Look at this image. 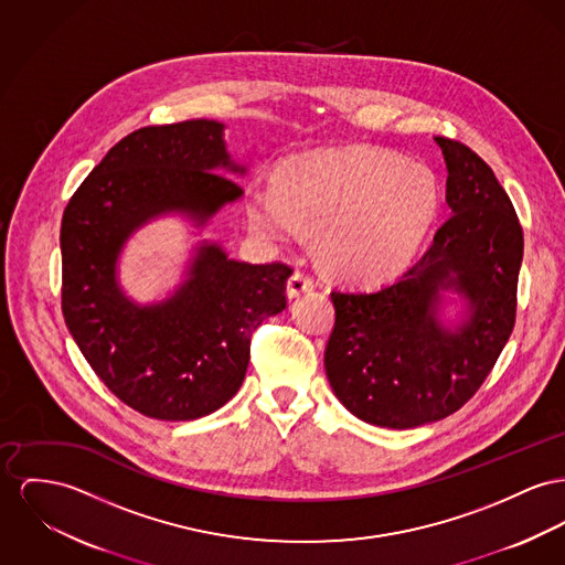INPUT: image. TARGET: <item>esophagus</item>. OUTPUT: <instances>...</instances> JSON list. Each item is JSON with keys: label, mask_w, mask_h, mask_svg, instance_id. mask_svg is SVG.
<instances>
[{"label": "esophagus", "mask_w": 565, "mask_h": 565, "mask_svg": "<svg viewBox=\"0 0 565 565\" xmlns=\"http://www.w3.org/2000/svg\"><path fill=\"white\" fill-rule=\"evenodd\" d=\"M315 278L312 276H308V274H303V271H296L289 280H287V294H289V298H298L301 294H306V291H312L315 289Z\"/></svg>", "instance_id": "esophagus-1"}]
</instances>
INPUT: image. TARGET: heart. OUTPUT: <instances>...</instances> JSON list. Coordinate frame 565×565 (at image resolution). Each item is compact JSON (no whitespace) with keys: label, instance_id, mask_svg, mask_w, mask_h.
I'll return each mask as SVG.
<instances>
[{"label":"heart","instance_id":"b5f03b06","mask_svg":"<svg viewBox=\"0 0 565 565\" xmlns=\"http://www.w3.org/2000/svg\"><path fill=\"white\" fill-rule=\"evenodd\" d=\"M439 210L433 171L394 151L344 148L294 160L280 186L250 194L248 221L276 244L317 228L323 262L337 274L375 282L414 259Z\"/></svg>","mask_w":565,"mask_h":565}]
</instances>
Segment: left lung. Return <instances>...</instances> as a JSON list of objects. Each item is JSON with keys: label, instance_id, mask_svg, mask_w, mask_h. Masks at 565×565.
I'll list each match as a JSON object with an SVG mask.
<instances>
[{"label": "left lung", "instance_id": "left-lung-1", "mask_svg": "<svg viewBox=\"0 0 565 565\" xmlns=\"http://www.w3.org/2000/svg\"><path fill=\"white\" fill-rule=\"evenodd\" d=\"M448 167L451 216L398 280L373 291L337 289L326 373L364 422L415 428L458 412L484 383L514 330L523 226L492 169L465 143L435 137ZM468 301L448 331L440 291Z\"/></svg>", "mask_w": 565, "mask_h": 565}]
</instances>
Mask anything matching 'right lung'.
I'll return each mask as SVG.
<instances>
[{
	"label": "right lung",
	"instance_id": "right-lung-1",
	"mask_svg": "<svg viewBox=\"0 0 565 565\" xmlns=\"http://www.w3.org/2000/svg\"><path fill=\"white\" fill-rule=\"evenodd\" d=\"M223 124L146 126L115 143L83 180L62 218V312L81 353L115 396L139 414L184 422L221 409L239 390L250 337L287 308L285 264L228 259L201 244L182 287L139 306L117 285L126 239L151 218L184 212L205 225L242 186Z\"/></svg>",
	"mask_w": 565,
	"mask_h": 565
}]
</instances>
